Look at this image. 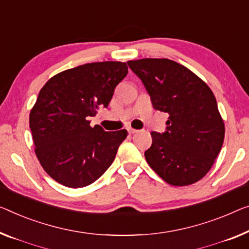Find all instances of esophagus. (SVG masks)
I'll return each mask as SVG.
<instances>
[{
	"instance_id": "obj_1",
	"label": "esophagus",
	"mask_w": 249,
	"mask_h": 249,
	"mask_svg": "<svg viewBox=\"0 0 249 249\" xmlns=\"http://www.w3.org/2000/svg\"><path fill=\"white\" fill-rule=\"evenodd\" d=\"M127 131H128L129 134H135V133L139 132V131H137V129H135V128H132V127L127 128Z\"/></svg>"
}]
</instances>
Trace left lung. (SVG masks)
Listing matches in <instances>:
<instances>
[{"label": "left lung", "instance_id": "1", "mask_svg": "<svg viewBox=\"0 0 249 249\" xmlns=\"http://www.w3.org/2000/svg\"><path fill=\"white\" fill-rule=\"evenodd\" d=\"M151 96L154 109L169 114L166 131L152 132L148 165L177 187L198 182L209 172L225 139V124L209 86L173 60L127 61Z\"/></svg>", "mask_w": 249, "mask_h": 249}]
</instances>
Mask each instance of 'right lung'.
Listing matches in <instances>:
<instances>
[{"label": "right lung", "instance_id": "1", "mask_svg": "<svg viewBox=\"0 0 249 249\" xmlns=\"http://www.w3.org/2000/svg\"><path fill=\"white\" fill-rule=\"evenodd\" d=\"M126 62H92L51 77L30 112V128L40 164L54 181L83 188L112 164L126 129L105 132L89 116L107 107L128 72Z\"/></svg>", "mask_w": 249, "mask_h": 249}]
</instances>
